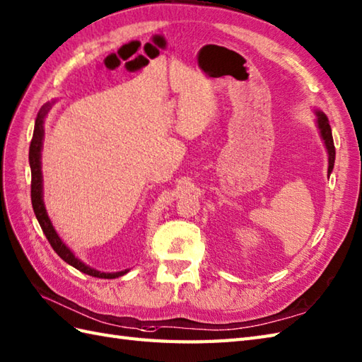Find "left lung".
<instances>
[{
  "instance_id": "8db88e82",
  "label": "left lung",
  "mask_w": 362,
  "mask_h": 362,
  "mask_svg": "<svg viewBox=\"0 0 362 362\" xmlns=\"http://www.w3.org/2000/svg\"><path fill=\"white\" fill-rule=\"evenodd\" d=\"M316 124L319 128V132H321V137L324 140V145L327 148V153H329V174L333 171V165H334V143H333V137H332V128H330V123L329 119H327V115L321 111H316Z\"/></svg>"
}]
</instances>
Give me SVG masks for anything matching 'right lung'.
Returning a JSON list of instances; mask_svg holds the SVG:
<instances>
[{
	"label": "right lung",
	"instance_id": "add662e5",
	"mask_svg": "<svg viewBox=\"0 0 362 362\" xmlns=\"http://www.w3.org/2000/svg\"><path fill=\"white\" fill-rule=\"evenodd\" d=\"M50 103H46L43 107L40 109V112L35 119V129H33L32 141L29 146V165H30V173H32V182H30V199H32V208L33 213H35L38 223L43 230L45 236L47 238L50 247L54 248L55 253L60 256L66 264L72 265L77 268L81 273L94 276V277H102V279H115V277L123 276L129 270L117 272V273H102L98 270H94L89 265L83 264L78 257H75L72 251L66 247V243L58 236L52 222H50L49 216L46 213V206L43 202V175H41V148H43V139H45V119L50 109Z\"/></svg>",
	"mask_w": 362,
	"mask_h": 362
}]
</instances>
